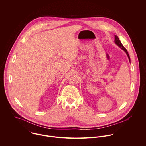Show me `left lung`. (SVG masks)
<instances>
[{"label": "left lung", "mask_w": 146, "mask_h": 146, "mask_svg": "<svg viewBox=\"0 0 146 146\" xmlns=\"http://www.w3.org/2000/svg\"><path fill=\"white\" fill-rule=\"evenodd\" d=\"M115 44H116L117 45H118V46H119L121 49H122L125 52V53H126V54H127V57H128L129 60V61H130V58L129 55V54H128V52H127V50L124 47V46L123 45L122 43L120 41V40H119V38H118V36H117V35H115Z\"/></svg>", "instance_id": "left-lung-1"}]
</instances>
